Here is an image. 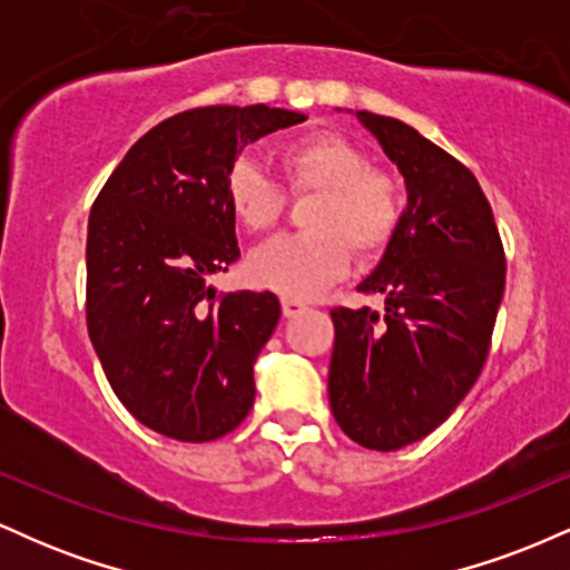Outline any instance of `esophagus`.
<instances>
[{
  "mask_svg": "<svg viewBox=\"0 0 570 570\" xmlns=\"http://www.w3.org/2000/svg\"><path fill=\"white\" fill-rule=\"evenodd\" d=\"M281 311H284L286 318H292V316H297V313L305 311V303H303V299L284 297V299H281Z\"/></svg>",
  "mask_w": 570,
  "mask_h": 570,
  "instance_id": "1",
  "label": "esophagus"
}]
</instances>
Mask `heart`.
Returning a JSON list of instances; mask_svg holds the SVG:
<instances>
[{
	"label": "heart",
	"instance_id": "heart-1",
	"mask_svg": "<svg viewBox=\"0 0 570 570\" xmlns=\"http://www.w3.org/2000/svg\"><path fill=\"white\" fill-rule=\"evenodd\" d=\"M292 195H313L305 208L307 230L259 248L248 263L257 286L284 297H313L348 273L358 259L381 257L404 219V187L389 168L372 166L370 153L335 130H316L278 149ZM230 214L244 230H276L286 214V193L254 160H235L225 179Z\"/></svg>",
	"mask_w": 570,
	"mask_h": 570
}]
</instances>
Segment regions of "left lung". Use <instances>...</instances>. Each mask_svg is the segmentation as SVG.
Here are the masks:
<instances>
[{
	"instance_id": "obj_1",
	"label": "left lung",
	"mask_w": 570,
	"mask_h": 570,
	"mask_svg": "<svg viewBox=\"0 0 570 570\" xmlns=\"http://www.w3.org/2000/svg\"><path fill=\"white\" fill-rule=\"evenodd\" d=\"M407 181V212L358 292L385 307H332L330 404L367 450H399L448 421L490 351L507 257L474 174L394 117L358 112Z\"/></svg>"
}]
</instances>
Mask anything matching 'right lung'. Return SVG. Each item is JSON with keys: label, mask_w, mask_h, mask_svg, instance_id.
Returning a JSON list of instances; mask_svg holds the SVG:
<instances>
[{"label": "right lung", "mask_w": 570, "mask_h": 570, "mask_svg": "<svg viewBox=\"0 0 570 570\" xmlns=\"http://www.w3.org/2000/svg\"><path fill=\"white\" fill-rule=\"evenodd\" d=\"M303 120L265 104L187 109L147 130L94 200L90 343L122 407L163 436L219 440L252 410L281 305L208 286L240 257L225 179L248 141Z\"/></svg>", "instance_id": "add662e5"}]
</instances>
